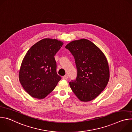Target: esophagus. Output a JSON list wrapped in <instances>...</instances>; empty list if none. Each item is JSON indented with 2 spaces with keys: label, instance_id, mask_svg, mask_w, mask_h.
I'll return each mask as SVG.
<instances>
[{
  "label": "esophagus",
  "instance_id": "esophagus-1",
  "mask_svg": "<svg viewBox=\"0 0 132 132\" xmlns=\"http://www.w3.org/2000/svg\"><path fill=\"white\" fill-rule=\"evenodd\" d=\"M63 78L64 79H66V80H67V79L68 78V75H65V76H64L63 77Z\"/></svg>",
  "mask_w": 132,
  "mask_h": 132
}]
</instances>
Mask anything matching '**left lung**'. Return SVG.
Here are the masks:
<instances>
[{
    "mask_svg": "<svg viewBox=\"0 0 132 132\" xmlns=\"http://www.w3.org/2000/svg\"><path fill=\"white\" fill-rule=\"evenodd\" d=\"M65 48L73 55L77 76L70 87L81 101L92 100L106 87L110 77L108 63L102 52L87 39L73 41Z\"/></svg>",
    "mask_w": 132,
    "mask_h": 132,
    "instance_id": "obj_1",
    "label": "left lung"
}]
</instances>
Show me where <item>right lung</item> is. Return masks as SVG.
Segmentation results:
<instances>
[{
    "instance_id": "right-lung-1",
    "label": "right lung",
    "mask_w": 132,
    "mask_h": 132,
    "mask_svg": "<svg viewBox=\"0 0 132 132\" xmlns=\"http://www.w3.org/2000/svg\"><path fill=\"white\" fill-rule=\"evenodd\" d=\"M63 45L57 40L44 39L33 45L26 53L19 77L23 89L32 97L44 98L61 79L56 72L54 56Z\"/></svg>"
}]
</instances>
